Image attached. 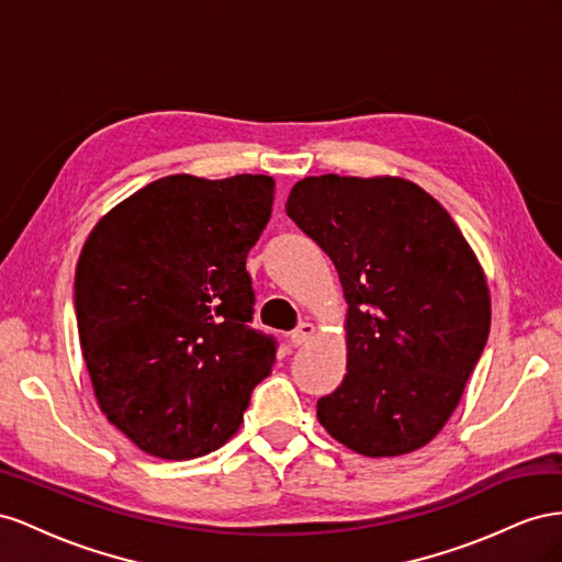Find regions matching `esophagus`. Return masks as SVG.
Listing matches in <instances>:
<instances>
[{
  "instance_id": "1",
  "label": "esophagus",
  "mask_w": 562,
  "mask_h": 562,
  "mask_svg": "<svg viewBox=\"0 0 562 562\" xmlns=\"http://www.w3.org/2000/svg\"><path fill=\"white\" fill-rule=\"evenodd\" d=\"M315 334V327L311 325V323H301L292 334H290V341H292V346H303L306 344L311 336Z\"/></svg>"
}]
</instances>
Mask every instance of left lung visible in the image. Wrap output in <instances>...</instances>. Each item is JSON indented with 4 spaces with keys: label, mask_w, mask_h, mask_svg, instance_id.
<instances>
[{
    "label": "left lung",
    "mask_w": 562,
    "mask_h": 562,
    "mask_svg": "<svg viewBox=\"0 0 562 562\" xmlns=\"http://www.w3.org/2000/svg\"><path fill=\"white\" fill-rule=\"evenodd\" d=\"M284 210L334 261L348 303L346 376L317 400L319 424L364 457L419 450L452 416L490 334L467 237L395 176H308Z\"/></svg>",
    "instance_id": "8db88e82"
}]
</instances>
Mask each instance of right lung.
I'll use <instances>...</instances> for the list:
<instances>
[{
    "mask_svg": "<svg viewBox=\"0 0 562 562\" xmlns=\"http://www.w3.org/2000/svg\"><path fill=\"white\" fill-rule=\"evenodd\" d=\"M276 181L173 173L110 210L75 272L79 344L112 426L159 459L204 457L233 438L276 362L254 329L247 254Z\"/></svg>",
    "mask_w": 562,
    "mask_h": 562,
    "instance_id": "right-lung-1",
    "label": "right lung"
}]
</instances>
